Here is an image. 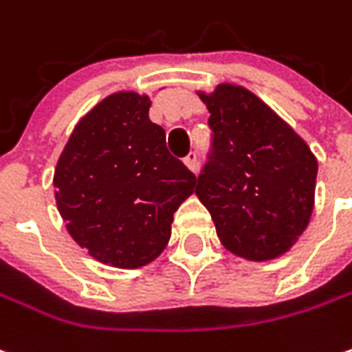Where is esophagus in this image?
<instances>
[{
	"mask_svg": "<svg viewBox=\"0 0 352 352\" xmlns=\"http://www.w3.org/2000/svg\"><path fill=\"white\" fill-rule=\"evenodd\" d=\"M185 165H187L191 171H197V167H199V155H197V151H189V153H187Z\"/></svg>",
	"mask_w": 352,
	"mask_h": 352,
	"instance_id": "34e87169",
	"label": "esophagus"
}]
</instances>
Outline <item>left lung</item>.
<instances>
[{
	"mask_svg": "<svg viewBox=\"0 0 352 352\" xmlns=\"http://www.w3.org/2000/svg\"><path fill=\"white\" fill-rule=\"evenodd\" d=\"M210 112V149L197 177L222 246L248 260L292 248L314 210L317 161L283 120L246 88L201 96Z\"/></svg>",
	"mask_w": 352,
	"mask_h": 352,
	"instance_id": "obj_1",
	"label": "left lung"
}]
</instances>
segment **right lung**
I'll use <instances>...</instances> for the list:
<instances>
[{
    "label": "right lung",
    "instance_id": "add662e5",
    "mask_svg": "<svg viewBox=\"0 0 352 352\" xmlns=\"http://www.w3.org/2000/svg\"><path fill=\"white\" fill-rule=\"evenodd\" d=\"M149 104L135 92L102 100L74 128L54 169L56 206L70 236L116 267L146 266L165 250L173 212L197 183L169 153Z\"/></svg>",
    "mask_w": 352,
    "mask_h": 352
}]
</instances>
